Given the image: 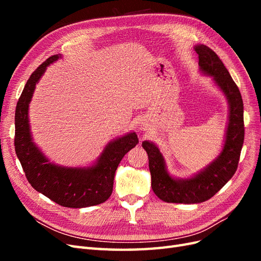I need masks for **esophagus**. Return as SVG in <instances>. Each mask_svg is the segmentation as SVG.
Masks as SVG:
<instances>
[{
    "mask_svg": "<svg viewBox=\"0 0 261 261\" xmlns=\"http://www.w3.org/2000/svg\"><path fill=\"white\" fill-rule=\"evenodd\" d=\"M143 129H144V128H143Z\"/></svg>",
    "mask_w": 261,
    "mask_h": 261,
    "instance_id": "1",
    "label": "esophagus"
}]
</instances>
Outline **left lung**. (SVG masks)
<instances>
[{
	"mask_svg": "<svg viewBox=\"0 0 261 261\" xmlns=\"http://www.w3.org/2000/svg\"><path fill=\"white\" fill-rule=\"evenodd\" d=\"M199 58V69L224 93L228 103L225 138L219 155L206 168L187 178L172 176L160 149L149 140L143 141L147 151L153 193L165 202L198 203L210 199L232 178L238 169L244 143V106L239 87L216 52L208 46H194Z\"/></svg>",
	"mask_w": 261,
	"mask_h": 261,
	"instance_id": "obj_1",
	"label": "left lung"
}]
</instances>
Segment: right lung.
Segmentation results:
<instances>
[{"instance_id": "right-lung-1", "label": "right lung", "mask_w": 261, "mask_h": 261, "mask_svg": "<svg viewBox=\"0 0 261 261\" xmlns=\"http://www.w3.org/2000/svg\"><path fill=\"white\" fill-rule=\"evenodd\" d=\"M61 57V54L52 55L31 74L26 83L15 111V151L28 181L37 192L63 207L96 206L111 196L118 164L138 144V138L135 132H130L110 141L90 167L68 168L50 162L34 143L28 112L36 85L46 67Z\"/></svg>"}]
</instances>
